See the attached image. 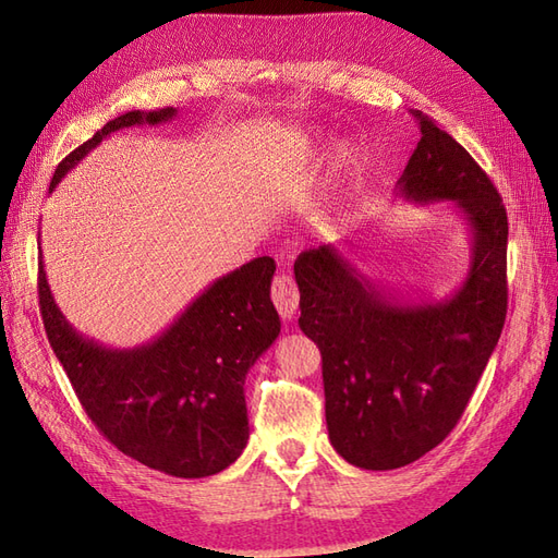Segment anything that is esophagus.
<instances>
[{
	"label": "esophagus",
	"mask_w": 558,
	"mask_h": 558,
	"mask_svg": "<svg viewBox=\"0 0 558 558\" xmlns=\"http://www.w3.org/2000/svg\"><path fill=\"white\" fill-rule=\"evenodd\" d=\"M272 302L281 318H293L300 305V293L293 277L289 275H277L272 281Z\"/></svg>",
	"instance_id": "obj_1"
}]
</instances>
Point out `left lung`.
I'll use <instances>...</instances> for the list:
<instances>
[{"mask_svg":"<svg viewBox=\"0 0 558 558\" xmlns=\"http://www.w3.org/2000/svg\"><path fill=\"white\" fill-rule=\"evenodd\" d=\"M421 140L398 179L408 202H451L470 230L463 283L402 302L332 244L295 260L300 330L320 351L330 445L351 465L414 463L459 424L508 314V214L496 185L449 132L412 111Z\"/></svg>","mask_w":558,"mask_h":558,"instance_id":"1","label":"left lung"}]
</instances>
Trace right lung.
<instances>
[{
    "instance_id": "1",
    "label": "right lung",
    "mask_w": 558,
    "mask_h": 558,
    "mask_svg": "<svg viewBox=\"0 0 558 558\" xmlns=\"http://www.w3.org/2000/svg\"><path fill=\"white\" fill-rule=\"evenodd\" d=\"M174 116L167 107L113 118L58 165L50 191L111 132ZM275 269L269 256L253 258L209 283L156 340L111 349L70 326L39 256L48 342L97 430L130 459L172 477H209L238 461L248 440L244 379L281 330L269 300Z\"/></svg>"
}]
</instances>
